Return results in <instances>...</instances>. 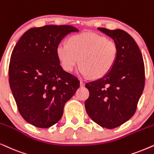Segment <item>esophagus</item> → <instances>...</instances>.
Instances as JSON below:
<instances>
[{"label":"esophagus","mask_w":154,"mask_h":154,"mask_svg":"<svg viewBox=\"0 0 154 154\" xmlns=\"http://www.w3.org/2000/svg\"><path fill=\"white\" fill-rule=\"evenodd\" d=\"M85 81L80 80V86H81V87H84V86H85Z\"/></svg>","instance_id":"1"}]
</instances>
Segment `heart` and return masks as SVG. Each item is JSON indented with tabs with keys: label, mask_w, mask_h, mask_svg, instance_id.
<instances>
[{
	"label": "heart",
	"mask_w": 154,
	"mask_h": 154,
	"mask_svg": "<svg viewBox=\"0 0 154 154\" xmlns=\"http://www.w3.org/2000/svg\"><path fill=\"white\" fill-rule=\"evenodd\" d=\"M56 53L65 71H72L79 60V74L100 78L113 67L118 48L114 41L105 36L96 33L84 32L72 36L68 43H60Z\"/></svg>",
	"instance_id": "1"
}]
</instances>
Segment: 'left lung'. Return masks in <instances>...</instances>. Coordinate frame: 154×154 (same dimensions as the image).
Here are the masks:
<instances>
[{"instance_id": "1", "label": "left lung", "mask_w": 154, "mask_h": 154, "mask_svg": "<svg viewBox=\"0 0 154 154\" xmlns=\"http://www.w3.org/2000/svg\"><path fill=\"white\" fill-rule=\"evenodd\" d=\"M98 29L116 43L118 57L106 75L86 84L89 96L85 108L94 122L102 128L113 129L135 113L144 88V63L137 43L128 33L103 27Z\"/></svg>"}]
</instances>
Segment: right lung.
<instances>
[{
  "instance_id": "right-lung-1",
  "label": "right lung",
  "mask_w": 154,
  "mask_h": 154,
  "mask_svg": "<svg viewBox=\"0 0 154 154\" xmlns=\"http://www.w3.org/2000/svg\"><path fill=\"white\" fill-rule=\"evenodd\" d=\"M70 25H46L26 31L12 52L9 84L17 109L29 123L48 128L57 123L64 106L79 87L77 77L60 65L56 48Z\"/></svg>"
}]
</instances>
